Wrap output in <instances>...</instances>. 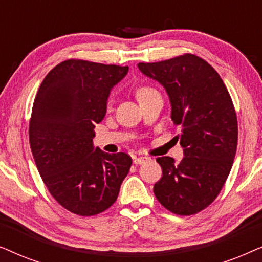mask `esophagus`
Segmentation results:
<instances>
[{
    "mask_svg": "<svg viewBox=\"0 0 262 262\" xmlns=\"http://www.w3.org/2000/svg\"><path fill=\"white\" fill-rule=\"evenodd\" d=\"M148 160H149L148 157H145V156L135 157V159H134V163H135V164H142V163H144L145 161H148Z\"/></svg>",
    "mask_w": 262,
    "mask_h": 262,
    "instance_id": "34e87169",
    "label": "esophagus"
}]
</instances>
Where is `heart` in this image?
<instances>
[{"label":"heart","instance_id":"obj_1","mask_svg":"<svg viewBox=\"0 0 262 262\" xmlns=\"http://www.w3.org/2000/svg\"><path fill=\"white\" fill-rule=\"evenodd\" d=\"M154 94H157L156 89H154L152 87H149V85H143V87H139L137 91H136V98H137L139 102L150 98V96Z\"/></svg>","mask_w":262,"mask_h":262}]
</instances>
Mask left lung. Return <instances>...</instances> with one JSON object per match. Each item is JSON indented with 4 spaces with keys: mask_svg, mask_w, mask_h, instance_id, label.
Wrapping results in <instances>:
<instances>
[{
    "mask_svg": "<svg viewBox=\"0 0 262 262\" xmlns=\"http://www.w3.org/2000/svg\"><path fill=\"white\" fill-rule=\"evenodd\" d=\"M138 68L166 89L185 155L179 163L157 157L162 178L154 193L170 212L198 213L217 198L234 163L238 128L230 94L217 71L191 53Z\"/></svg>",
    "mask_w": 262,
    "mask_h": 262,
    "instance_id": "obj_1",
    "label": "left lung"
}]
</instances>
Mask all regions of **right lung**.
<instances>
[{
	"mask_svg": "<svg viewBox=\"0 0 262 262\" xmlns=\"http://www.w3.org/2000/svg\"><path fill=\"white\" fill-rule=\"evenodd\" d=\"M128 67L68 59L46 75L35 95L30 145L51 195L70 212L94 216L114 204L130 170L125 152L107 154L93 145L111 89Z\"/></svg>",
	"mask_w": 262,
	"mask_h": 262,
	"instance_id": "add662e5",
	"label": "right lung"
}]
</instances>
